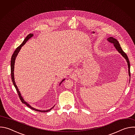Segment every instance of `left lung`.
Listing matches in <instances>:
<instances>
[{
    "label": "left lung",
    "instance_id": "left-lung-1",
    "mask_svg": "<svg viewBox=\"0 0 135 135\" xmlns=\"http://www.w3.org/2000/svg\"><path fill=\"white\" fill-rule=\"evenodd\" d=\"M107 41L111 43H113L114 45V46L115 47V48H116V49L118 51V52L121 54V55L124 57V58L126 59V60H127V64H128V73H129V75L130 76V62H129V59H128V56L127 55L126 53L122 50L119 42L115 39V38H114L113 37H110L108 38H107Z\"/></svg>",
    "mask_w": 135,
    "mask_h": 135
}]
</instances>
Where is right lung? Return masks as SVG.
Returning a JSON list of instances; mask_svg holds the SVG:
<instances>
[{
	"label": "right lung",
	"mask_w": 135,
	"mask_h": 135,
	"mask_svg": "<svg viewBox=\"0 0 135 135\" xmlns=\"http://www.w3.org/2000/svg\"><path fill=\"white\" fill-rule=\"evenodd\" d=\"M32 36H33V34H31V33L29 34V35L26 37V38L25 39V40L23 41V43H22L20 46H18V47L16 49V50H15L14 52L13 53V55H12V56L11 61V78H12V82H13V84H14V86H15V89H16V91H17V92L18 95V97H19V98H20V100H21V102H22V103L26 104V105H27V106H28V107H29V108H31V109H33V110H35V111L40 112H47L50 111V110L54 107V106L53 107H52L51 109H49V110H38V109H35V108L32 107H31L30 105H29L27 103H26V102L24 100L23 98L22 97V96H21V93H20V91H19V90H18V88H17V85H16V84H15V81H14V64H15V58H16V57L17 56V55L18 54L19 51H20V50L21 47H22V46H23V45L26 44V43L27 42V41H28V40L30 39V38ZM65 80V79L63 80L61 82V83H60V84H61Z\"/></svg>",
	"instance_id": "add662e5"
}]
</instances>
